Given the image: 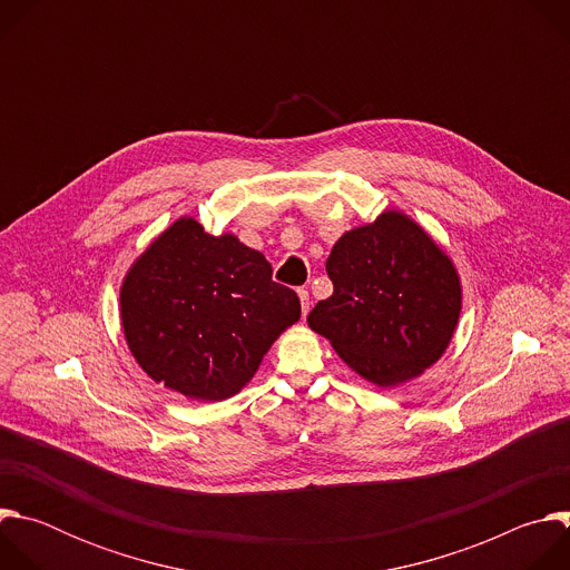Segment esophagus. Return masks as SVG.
<instances>
[{
  "instance_id": "obj_1",
  "label": "esophagus",
  "mask_w": 570,
  "mask_h": 570,
  "mask_svg": "<svg viewBox=\"0 0 570 570\" xmlns=\"http://www.w3.org/2000/svg\"><path fill=\"white\" fill-rule=\"evenodd\" d=\"M297 295H299V302H302V315H306L308 313V291L299 288Z\"/></svg>"
}]
</instances>
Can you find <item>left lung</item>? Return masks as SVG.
Returning a JSON list of instances; mask_svg holds the SVG:
<instances>
[{
	"label": "left lung",
	"instance_id": "8db88e82",
	"mask_svg": "<svg viewBox=\"0 0 570 570\" xmlns=\"http://www.w3.org/2000/svg\"><path fill=\"white\" fill-rule=\"evenodd\" d=\"M332 297L308 327L365 381L396 387L435 365L462 311L455 264L409 214L387 209L345 232L332 248Z\"/></svg>",
	"mask_w": 570,
	"mask_h": 570
}]
</instances>
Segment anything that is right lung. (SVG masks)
<instances>
[{
	"mask_svg": "<svg viewBox=\"0 0 570 570\" xmlns=\"http://www.w3.org/2000/svg\"><path fill=\"white\" fill-rule=\"evenodd\" d=\"M259 250L180 216L128 268L119 291L137 365L194 401L246 387L271 345L299 320L295 291L273 282Z\"/></svg>",
	"mask_w": 570,
	"mask_h": 570,
	"instance_id": "obj_1",
	"label": "right lung"
}]
</instances>
